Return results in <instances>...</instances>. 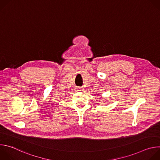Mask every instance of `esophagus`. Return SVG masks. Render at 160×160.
Listing matches in <instances>:
<instances>
[{"instance_id":"1","label":"esophagus","mask_w":160,"mask_h":160,"mask_svg":"<svg viewBox=\"0 0 160 160\" xmlns=\"http://www.w3.org/2000/svg\"><path fill=\"white\" fill-rule=\"evenodd\" d=\"M77 89V90H78V91H80V90H82V88H80V87H78Z\"/></svg>"}]
</instances>
